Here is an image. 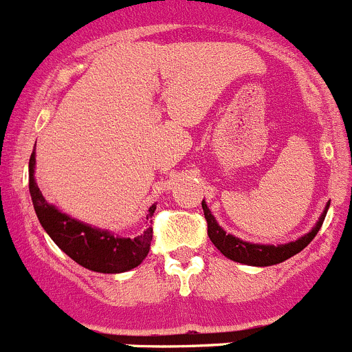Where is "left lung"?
Here are the masks:
<instances>
[{
  "label": "left lung",
  "instance_id": "1",
  "mask_svg": "<svg viewBox=\"0 0 352 352\" xmlns=\"http://www.w3.org/2000/svg\"><path fill=\"white\" fill-rule=\"evenodd\" d=\"M201 204H203L204 218H206L208 223V237H210L211 242L217 245L218 251L223 256H227L228 259H234V261L237 263H244V265H251V267H270V265H277V263L285 261V259H289L291 256L302 251V249L315 239V235L318 234L320 227H322L323 220H325L327 217V210H329L330 206V203L327 204L325 211H323L322 217H320L316 227L313 228L309 234L298 239V241L280 245H261L244 242L241 241V239L234 237V235L227 234V232L217 223V220H214V217L211 214V211L208 210L206 203L203 201Z\"/></svg>",
  "mask_w": 352,
  "mask_h": 352
}]
</instances>
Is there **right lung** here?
I'll return each mask as SVG.
<instances>
[{"label":"right lung","instance_id":"obj_1","mask_svg":"<svg viewBox=\"0 0 352 352\" xmlns=\"http://www.w3.org/2000/svg\"><path fill=\"white\" fill-rule=\"evenodd\" d=\"M34 163L36 156L32 153L29 160V190L34 210L44 230L61 251L84 268L100 274H122L141 265L142 259L148 256L153 241V227L149 225L153 221L149 218L155 213L156 204L149 208L146 217L149 223L141 235L135 239L115 237L110 232L80 223L47 204L34 180Z\"/></svg>","mask_w":352,"mask_h":352}]
</instances>
